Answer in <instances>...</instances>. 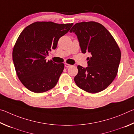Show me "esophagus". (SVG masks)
Instances as JSON below:
<instances>
[{
  "label": "esophagus",
  "mask_w": 134,
  "mask_h": 134,
  "mask_svg": "<svg viewBox=\"0 0 134 134\" xmlns=\"http://www.w3.org/2000/svg\"><path fill=\"white\" fill-rule=\"evenodd\" d=\"M64 65H65V67H67V68H69V67H71V65H70V64H68V63H65V64H64Z\"/></svg>",
  "instance_id": "esophagus-1"
}]
</instances>
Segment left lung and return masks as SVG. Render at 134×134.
I'll use <instances>...</instances> for the list:
<instances>
[{
    "label": "left lung",
    "mask_w": 134,
    "mask_h": 134,
    "mask_svg": "<svg viewBox=\"0 0 134 134\" xmlns=\"http://www.w3.org/2000/svg\"><path fill=\"white\" fill-rule=\"evenodd\" d=\"M70 32L76 34L82 53L91 54L87 67L77 66L74 79L77 86L91 93L105 90L118 71L121 53L116 41L105 26L94 21L77 23Z\"/></svg>",
    "instance_id": "8db88e82"
}]
</instances>
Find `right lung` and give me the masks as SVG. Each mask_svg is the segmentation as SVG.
<instances>
[{
    "label": "right lung",
    "mask_w": 134,
    "mask_h": 134,
    "mask_svg": "<svg viewBox=\"0 0 134 134\" xmlns=\"http://www.w3.org/2000/svg\"><path fill=\"white\" fill-rule=\"evenodd\" d=\"M73 24L36 22L26 26L13 47L12 58L18 78L30 91L40 93L53 89L63 71L64 64L47 61L58 40Z\"/></svg>",
    "instance_id": "1"
}]
</instances>
